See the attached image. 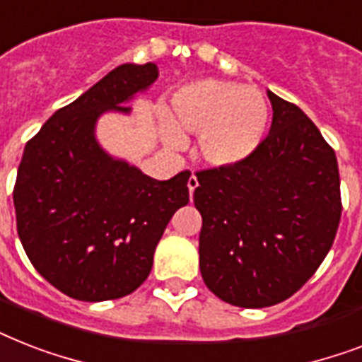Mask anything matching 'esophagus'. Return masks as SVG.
Returning a JSON list of instances; mask_svg holds the SVG:
<instances>
[{"instance_id":"1","label":"esophagus","mask_w":362,"mask_h":362,"mask_svg":"<svg viewBox=\"0 0 362 362\" xmlns=\"http://www.w3.org/2000/svg\"><path fill=\"white\" fill-rule=\"evenodd\" d=\"M199 186V180L197 176L192 175L189 176V180H187V187H189V195H193V192H195V187Z\"/></svg>"}]
</instances>
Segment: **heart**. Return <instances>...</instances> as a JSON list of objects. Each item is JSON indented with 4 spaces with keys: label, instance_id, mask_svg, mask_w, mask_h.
Wrapping results in <instances>:
<instances>
[{
    "label": "heart",
    "instance_id": "1",
    "mask_svg": "<svg viewBox=\"0 0 362 362\" xmlns=\"http://www.w3.org/2000/svg\"><path fill=\"white\" fill-rule=\"evenodd\" d=\"M159 120L170 144H180L178 129L199 131V153L216 167H231L259 148L269 105L257 88L203 78L176 90L167 110H159Z\"/></svg>",
    "mask_w": 362,
    "mask_h": 362
}]
</instances>
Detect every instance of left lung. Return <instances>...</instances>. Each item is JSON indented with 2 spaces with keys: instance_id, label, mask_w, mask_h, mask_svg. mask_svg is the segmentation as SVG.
I'll use <instances>...</instances> for the list:
<instances>
[{
  "instance_id": "8db88e82",
  "label": "left lung",
  "mask_w": 362,
  "mask_h": 362,
  "mask_svg": "<svg viewBox=\"0 0 362 362\" xmlns=\"http://www.w3.org/2000/svg\"><path fill=\"white\" fill-rule=\"evenodd\" d=\"M267 95L272 125L257 150L195 173L201 274L216 297L240 308L297 293L323 263L342 216L334 150L297 105Z\"/></svg>"
}]
</instances>
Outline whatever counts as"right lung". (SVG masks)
Wrapping results in <instances>:
<instances>
[{
  "instance_id": "obj_1",
  "label": "right lung",
  "mask_w": 362,
  "mask_h": 362,
  "mask_svg": "<svg viewBox=\"0 0 362 362\" xmlns=\"http://www.w3.org/2000/svg\"><path fill=\"white\" fill-rule=\"evenodd\" d=\"M158 75L156 64L116 67L56 110L24 148L13 192L20 242L37 272L76 300L135 291L167 223L189 201V170L156 180L95 141L99 116L131 112L125 101Z\"/></svg>"
}]
</instances>
